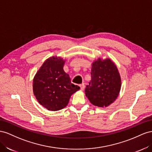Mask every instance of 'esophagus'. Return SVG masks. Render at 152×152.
Segmentation results:
<instances>
[{
	"label": "esophagus",
	"instance_id": "34e87169",
	"mask_svg": "<svg viewBox=\"0 0 152 152\" xmlns=\"http://www.w3.org/2000/svg\"><path fill=\"white\" fill-rule=\"evenodd\" d=\"M80 89L81 90H83L84 88H85V84L84 83H82V84L80 85Z\"/></svg>",
	"mask_w": 152,
	"mask_h": 152
}]
</instances>
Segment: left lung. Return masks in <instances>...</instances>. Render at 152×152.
I'll return each mask as SVG.
<instances>
[{"label":"left lung","instance_id":"left-lung-1","mask_svg":"<svg viewBox=\"0 0 152 152\" xmlns=\"http://www.w3.org/2000/svg\"><path fill=\"white\" fill-rule=\"evenodd\" d=\"M92 80L85 88V95L93 105L107 107L118 97L122 80L115 63L107 58H98L92 64Z\"/></svg>","mask_w":152,"mask_h":152}]
</instances>
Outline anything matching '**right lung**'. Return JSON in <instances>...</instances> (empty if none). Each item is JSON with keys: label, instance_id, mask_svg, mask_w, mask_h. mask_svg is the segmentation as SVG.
Segmentation results:
<instances>
[{"label": "right lung", "instance_id": "add662e5", "mask_svg": "<svg viewBox=\"0 0 152 152\" xmlns=\"http://www.w3.org/2000/svg\"><path fill=\"white\" fill-rule=\"evenodd\" d=\"M66 60L57 56L46 59L33 79V92L38 102L50 111L63 109L80 86L71 83L64 71Z\"/></svg>", "mask_w": 152, "mask_h": 152}]
</instances>
